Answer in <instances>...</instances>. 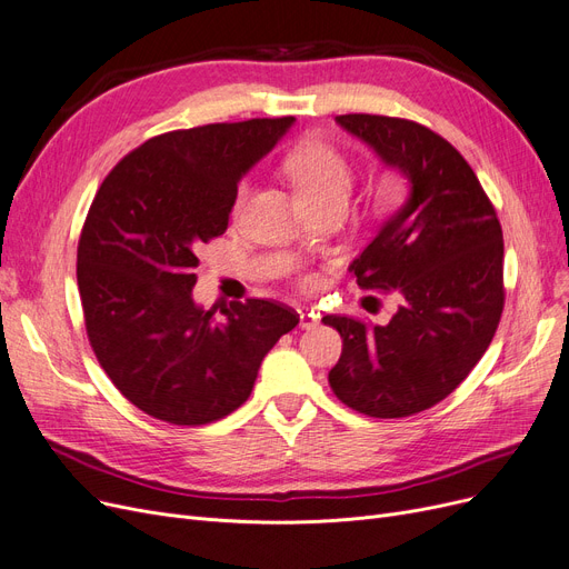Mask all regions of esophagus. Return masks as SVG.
Returning <instances> with one entry per match:
<instances>
[{
  "instance_id": "esophagus-1",
  "label": "esophagus",
  "mask_w": 569,
  "mask_h": 569,
  "mask_svg": "<svg viewBox=\"0 0 569 569\" xmlns=\"http://www.w3.org/2000/svg\"><path fill=\"white\" fill-rule=\"evenodd\" d=\"M317 325H320V317H317L312 310H308V308H299V327L301 329H306V331H310V329H315Z\"/></svg>"
}]
</instances>
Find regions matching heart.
<instances>
[{"mask_svg":"<svg viewBox=\"0 0 569 569\" xmlns=\"http://www.w3.org/2000/svg\"><path fill=\"white\" fill-rule=\"evenodd\" d=\"M284 170L293 189L312 210L329 206V202H343L346 206L352 189V166L333 144L320 138H308L299 142L287 153ZM244 196L247 187L240 184L233 200L236 214L242 208Z\"/></svg>","mask_w":569,"mask_h":569,"instance_id":"obj_1","label":"heart"}]
</instances>
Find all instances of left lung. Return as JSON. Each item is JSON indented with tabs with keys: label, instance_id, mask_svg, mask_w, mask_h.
<instances>
[{
	"label": "left lung",
	"instance_id": "8db88e82",
	"mask_svg": "<svg viewBox=\"0 0 569 569\" xmlns=\"http://www.w3.org/2000/svg\"><path fill=\"white\" fill-rule=\"evenodd\" d=\"M336 121L411 181V198L350 266L361 289L397 293L388 327L327 315L343 352L333 395L369 418H408L446 399L488 350L505 310L502 226L465 156L422 123Z\"/></svg>",
	"mask_w": 569,
	"mask_h": 569
}]
</instances>
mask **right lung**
<instances>
[{
  "mask_svg": "<svg viewBox=\"0 0 569 569\" xmlns=\"http://www.w3.org/2000/svg\"><path fill=\"white\" fill-rule=\"evenodd\" d=\"M293 117L170 130L104 177L77 247L88 343L147 416L200 427L252 395L261 359L299 325L272 299L233 301L223 320L193 303L200 247L223 236L240 177Z\"/></svg>",
  "mask_w": 569,
  "mask_h": 569,
  "instance_id": "right-lung-1",
  "label": "right lung"
}]
</instances>
